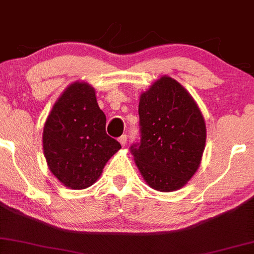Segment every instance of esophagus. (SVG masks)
I'll return each mask as SVG.
<instances>
[{
  "instance_id": "obj_1",
  "label": "esophagus",
  "mask_w": 254,
  "mask_h": 254,
  "mask_svg": "<svg viewBox=\"0 0 254 254\" xmlns=\"http://www.w3.org/2000/svg\"><path fill=\"white\" fill-rule=\"evenodd\" d=\"M127 138H128V136L126 135V134H124V135H121L120 138H119V141H120V144L122 146H125L127 144Z\"/></svg>"
}]
</instances>
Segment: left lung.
Wrapping results in <instances>:
<instances>
[{
    "instance_id": "8db88e82",
    "label": "left lung",
    "mask_w": 254,
    "mask_h": 254,
    "mask_svg": "<svg viewBox=\"0 0 254 254\" xmlns=\"http://www.w3.org/2000/svg\"><path fill=\"white\" fill-rule=\"evenodd\" d=\"M140 141L129 147L142 177L153 189H181L197 171L205 145V124L193 98L164 76L139 102Z\"/></svg>"
}]
</instances>
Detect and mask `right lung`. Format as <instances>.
<instances>
[{
  "instance_id": "1",
  "label": "right lung",
  "mask_w": 254,
  "mask_h": 254,
  "mask_svg": "<svg viewBox=\"0 0 254 254\" xmlns=\"http://www.w3.org/2000/svg\"><path fill=\"white\" fill-rule=\"evenodd\" d=\"M106 121L88 83L71 84L53 106L44 127V154L51 172L65 187L92 186L121 148L106 133Z\"/></svg>"
}]
</instances>
